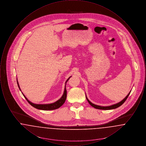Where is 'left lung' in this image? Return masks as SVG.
Listing matches in <instances>:
<instances>
[{"mask_svg":"<svg viewBox=\"0 0 146 146\" xmlns=\"http://www.w3.org/2000/svg\"><path fill=\"white\" fill-rule=\"evenodd\" d=\"M131 91H130L129 92V93L128 94V95H127L123 100H121L120 102H118V103L116 104H113V105L109 106H98V105L94 104H92V102H91L89 100V99L86 97V98L87 101H88V102L89 103V104H90L92 107H94V108H96V109H98V110H111L115 109V108H118V107H120V106H121L122 104H123L125 102V101L126 100V99L127 98L128 96H129V95H130Z\"/></svg>","mask_w":146,"mask_h":146,"instance_id":"8db88e82","label":"left lung"}]
</instances>
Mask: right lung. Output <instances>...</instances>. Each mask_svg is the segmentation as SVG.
<instances>
[{
  "instance_id": "right-lung-1",
  "label": "right lung",
  "mask_w": 146,
  "mask_h": 146,
  "mask_svg": "<svg viewBox=\"0 0 146 146\" xmlns=\"http://www.w3.org/2000/svg\"><path fill=\"white\" fill-rule=\"evenodd\" d=\"M71 76L69 77L67 80H66V83H65V87H64V92L62 96L57 101H56L54 103H51V104H34L32 103V102H31L30 101H29L28 98L25 96V95L22 93L23 95L24 96L25 98L26 99V100L28 101V103L31 104L32 106H33V107H35V108L38 109V110H44V111H50V110H54L56 109H57L58 108H60V107H61L62 106L63 104L65 102V101L66 100L67 98V91H66V83L67 82V81L69 80ZM17 83L18 85L19 88V89L21 91V89L20 87L19 86V84L18 82L17 79Z\"/></svg>"
}]
</instances>
